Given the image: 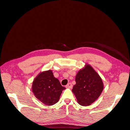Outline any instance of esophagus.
<instances>
[{"mask_svg": "<svg viewBox=\"0 0 130 130\" xmlns=\"http://www.w3.org/2000/svg\"><path fill=\"white\" fill-rule=\"evenodd\" d=\"M66 88H72V84L71 83H68V84L66 85Z\"/></svg>", "mask_w": 130, "mask_h": 130, "instance_id": "esophagus-1", "label": "esophagus"}]
</instances>
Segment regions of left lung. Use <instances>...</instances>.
Masks as SVG:
<instances>
[{
	"label": "left lung",
	"mask_w": 130,
	"mask_h": 130,
	"mask_svg": "<svg viewBox=\"0 0 130 130\" xmlns=\"http://www.w3.org/2000/svg\"><path fill=\"white\" fill-rule=\"evenodd\" d=\"M75 81L72 91L82 106L91 105L99 99L104 89L101 77L89 64H86L77 72Z\"/></svg>",
	"instance_id": "left-lung-1"
}]
</instances>
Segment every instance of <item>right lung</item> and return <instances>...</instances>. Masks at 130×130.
Wrapping results in <instances>:
<instances>
[{"label": "right lung", "instance_id": "right-lung-1", "mask_svg": "<svg viewBox=\"0 0 130 130\" xmlns=\"http://www.w3.org/2000/svg\"><path fill=\"white\" fill-rule=\"evenodd\" d=\"M31 88L37 99L47 106L58 102L62 91L66 89L54 76L51 70L38 74L33 82Z\"/></svg>", "mask_w": 130, "mask_h": 130}]
</instances>
